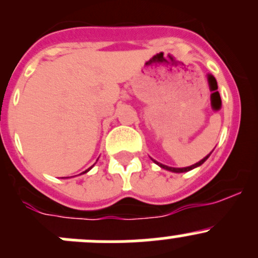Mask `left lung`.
I'll return each instance as SVG.
<instances>
[{"instance_id":"obj_1","label":"left lung","mask_w":258,"mask_h":258,"mask_svg":"<svg viewBox=\"0 0 258 258\" xmlns=\"http://www.w3.org/2000/svg\"><path fill=\"white\" fill-rule=\"evenodd\" d=\"M210 157V155H207L206 157L205 158H202L201 161H200V162H197V163H195V165H192V166H188V167H183V168H176V167H170V166H166V165H162V163H160V162H157V161H155L153 160V162L155 163H157L158 166H160L161 168H165V170H167V171H171V172H176V173H181V172H187V171H191V170H194V168H196V167H199V166H201L202 163L205 162V161L207 160V158Z\"/></svg>"}]
</instances>
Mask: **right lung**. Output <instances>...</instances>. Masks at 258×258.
<instances>
[{
  "label": "right lung",
  "instance_id": "1",
  "mask_svg": "<svg viewBox=\"0 0 258 258\" xmlns=\"http://www.w3.org/2000/svg\"><path fill=\"white\" fill-rule=\"evenodd\" d=\"M90 170H91V168H88V170H86V171H85V172H83V173H86V172H87V171H90Z\"/></svg>",
  "mask_w": 258,
  "mask_h": 258
}]
</instances>
